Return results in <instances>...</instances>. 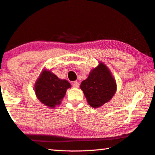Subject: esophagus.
Segmentation results:
<instances>
[{"mask_svg": "<svg viewBox=\"0 0 155 155\" xmlns=\"http://www.w3.org/2000/svg\"><path fill=\"white\" fill-rule=\"evenodd\" d=\"M78 87H79V83L78 81H74L73 83V87L78 88Z\"/></svg>", "mask_w": 155, "mask_h": 155, "instance_id": "esophagus-1", "label": "esophagus"}]
</instances>
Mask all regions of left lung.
Instances as JSON below:
<instances>
[{
	"label": "left lung",
	"instance_id": "left-lung-1",
	"mask_svg": "<svg viewBox=\"0 0 155 155\" xmlns=\"http://www.w3.org/2000/svg\"><path fill=\"white\" fill-rule=\"evenodd\" d=\"M81 89L90 106L97 108L112 99L116 92L117 83L108 68L100 62L81 83Z\"/></svg>",
	"mask_w": 155,
	"mask_h": 155
}]
</instances>
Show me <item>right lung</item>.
<instances>
[{
  "label": "right lung",
  "mask_w": 155,
  "mask_h": 155,
  "mask_svg": "<svg viewBox=\"0 0 155 155\" xmlns=\"http://www.w3.org/2000/svg\"><path fill=\"white\" fill-rule=\"evenodd\" d=\"M70 87L71 85L67 80L60 79L50 70H43L35 83L34 90L36 97L42 104L54 108L61 104L66 90Z\"/></svg>",
  "instance_id": "right-lung-1"
}]
</instances>
